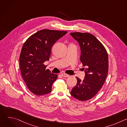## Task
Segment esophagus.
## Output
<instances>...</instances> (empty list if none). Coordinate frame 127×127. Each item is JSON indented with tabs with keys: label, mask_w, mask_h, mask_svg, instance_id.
<instances>
[{
	"label": "esophagus",
	"mask_w": 127,
	"mask_h": 127,
	"mask_svg": "<svg viewBox=\"0 0 127 127\" xmlns=\"http://www.w3.org/2000/svg\"><path fill=\"white\" fill-rule=\"evenodd\" d=\"M62 76L63 77H69L70 76L69 75H68L67 74H65V73H63L62 74Z\"/></svg>",
	"instance_id": "obj_1"
}]
</instances>
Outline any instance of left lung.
Masks as SVG:
<instances>
[{"mask_svg":"<svg viewBox=\"0 0 127 127\" xmlns=\"http://www.w3.org/2000/svg\"><path fill=\"white\" fill-rule=\"evenodd\" d=\"M70 34L79 43L81 50L80 61L85 73L81 80L76 77L77 83L70 92L72 96L85 101L94 97L102 88L108 69L107 51L102 43L93 34L74 32Z\"/></svg>","mask_w":127,"mask_h":127,"instance_id":"left-lung-1","label":"left lung"}]
</instances>
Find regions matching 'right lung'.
Instances as JSON below:
<instances>
[{
    "mask_svg": "<svg viewBox=\"0 0 127 127\" xmlns=\"http://www.w3.org/2000/svg\"><path fill=\"white\" fill-rule=\"evenodd\" d=\"M67 31L44 29L34 33L24 43L20 56L21 74L27 86L35 95L50 93L58 75L46 69L44 63L49 60L51 49Z\"/></svg>",
    "mask_w": 127,
    "mask_h": 127,
    "instance_id": "obj_1",
    "label": "right lung"
}]
</instances>
